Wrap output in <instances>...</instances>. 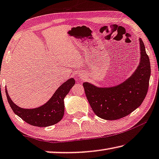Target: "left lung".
<instances>
[{
    "label": "left lung",
    "instance_id": "obj_1",
    "mask_svg": "<svg viewBox=\"0 0 159 159\" xmlns=\"http://www.w3.org/2000/svg\"><path fill=\"white\" fill-rule=\"evenodd\" d=\"M140 62L131 76L111 87H97L84 82L85 94L92 110L105 120H116L129 115L140 106L147 94L151 65L145 45L139 39Z\"/></svg>",
    "mask_w": 159,
    "mask_h": 159
}]
</instances>
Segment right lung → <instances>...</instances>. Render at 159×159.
<instances>
[{
  "label": "right lung",
  "instance_id": "add662e5",
  "mask_svg": "<svg viewBox=\"0 0 159 159\" xmlns=\"http://www.w3.org/2000/svg\"><path fill=\"white\" fill-rule=\"evenodd\" d=\"M74 78H70L57 88L51 98L41 106L33 109H25L16 105L10 97L6 89L8 102L16 115L30 125L45 127L54 125L62 119L65 113L64 99L75 85Z\"/></svg>",
  "mask_w": 159,
  "mask_h": 159
}]
</instances>
